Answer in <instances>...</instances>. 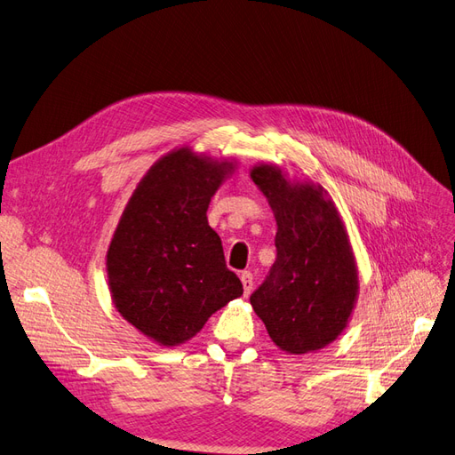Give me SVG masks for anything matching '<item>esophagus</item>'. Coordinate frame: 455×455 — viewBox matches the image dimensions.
I'll return each mask as SVG.
<instances>
[{
  "mask_svg": "<svg viewBox=\"0 0 455 455\" xmlns=\"http://www.w3.org/2000/svg\"><path fill=\"white\" fill-rule=\"evenodd\" d=\"M241 283L244 288V294L249 296L252 292V286H254V279H252V273L251 271H243L241 273Z\"/></svg>",
  "mask_w": 455,
  "mask_h": 455,
  "instance_id": "1",
  "label": "esophagus"
}]
</instances>
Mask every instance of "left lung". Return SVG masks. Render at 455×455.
<instances>
[{
    "label": "left lung",
    "mask_w": 455,
    "mask_h": 455,
    "mask_svg": "<svg viewBox=\"0 0 455 455\" xmlns=\"http://www.w3.org/2000/svg\"><path fill=\"white\" fill-rule=\"evenodd\" d=\"M251 178L277 220V258L251 296L252 309L279 349L319 351L346 330L359 294L347 229L321 184L291 182L267 163Z\"/></svg>",
    "instance_id": "obj_1"
}]
</instances>
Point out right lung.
I'll list each match as a JSON object with an SVG mask.
<instances>
[{
  "mask_svg": "<svg viewBox=\"0 0 455 455\" xmlns=\"http://www.w3.org/2000/svg\"><path fill=\"white\" fill-rule=\"evenodd\" d=\"M235 171L189 148L154 163L136 186L106 254L108 286L123 319L159 346L194 338L243 294L209 226L211 197Z\"/></svg>",
  "mask_w": 455,
  "mask_h": 455,
  "instance_id": "right-lung-1",
  "label": "right lung"
}]
</instances>
